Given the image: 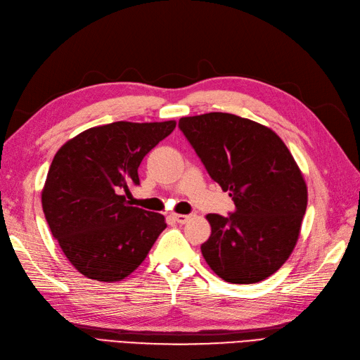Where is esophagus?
Wrapping results in <instances>:
<instances>
[{
    "mask_svg": "<svg viewBox=\"0 0 360 360\" xmlns=\"http://www.w3.org/2000/svg\"><path fill=\"white\" fill-rule=\"evenodd\" d=\"M173 219H175L176 223L179 224H185L190 219V215H184V214H175L173 215Z\"/></svg>",
    "mask_w": 360,
    "mask_h": 360,
    "instance_id": "1",
    "label": "esophagus"
}]
</instances>
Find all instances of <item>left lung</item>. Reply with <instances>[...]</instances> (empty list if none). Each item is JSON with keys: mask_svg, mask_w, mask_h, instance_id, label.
<instances>
[{"mask_svg": "<svg viewBox=\"0 0 360 360\" xmlns=\"http://www.w3.org/2000/svg\"><path fill=\"white\" fill-rule=\"evenodd\" d=\"M178 127L235 202L227 217L206 215V263L231 284L266 280L292 254L307 211V185L293 155L268 127L231 113L185 117Z\"/></svg>", "mask_w": 360, "mask_h": 360, "instance_id": "obj_1", "label": "left lung"}]
</instances>
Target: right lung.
Here are the masks:
<instances>
[{
    "label": "right lung",
    "instance_id": "1",
    "mask_svg": "<svg viewBox=\"0 0 360 360\" xmlns=\"http://www.w3.org/2000/svg\"><path fill=\"white\" fill-rule=\"evenodd\" d=\"M175 121L92 127L60 148L41 191L46 221L75 268L96 281H121L139 268L167 224L130 206L122 193L139 185L143 157Z\"/></svg>",
    "mask_w": 360,
    "mask_h": 360
}]
</instances>
